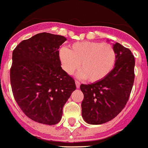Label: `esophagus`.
Masks as SVG:
<instances>
[{"label":"esophagus","instance_id":"esophagus-1","mask_svg":"<svg viewBox=\"0 0 148 148\" xmlns=\"http://www.w3.org/2000/svg\"><path fill=\"white\" fill-rule=\"evenodd\" d=\"M75 86H76V88H79L80 87V82L79 81H75Z\"/></svg>","mask_w":148,"mask_h":148}]
</instances>
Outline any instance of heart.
Instances as JSON below:
<instances>
[{"mask_svg": "<svg viewBox=\"0 0 148 148\" xmlns=\"http://www.w3.org/2000/svg\"><path fill=\"white\" fill-rule=\"evenodd\" d=\"M60 59L63 70L73 75L79 68V76L90 82L102 80L114 68L117 60L115 49L108 42L83 41L61 49Z\"/></svg>", "mask_w": 148, "mask_h": 148, "instance_id": "b5f03b06", "label": "heart"}]
</instances>
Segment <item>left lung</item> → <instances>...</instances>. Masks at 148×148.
Wrapping results in <instances>:
<instances>
[{
    "mask_svg": "<svg viewBox=\"0 0 148 148\" xmlns=\"http://www.w3.org/2000/svg\"><path fill=\"white\" fill-rule=\"evenodd\" d=\"M117 60L114 69L105 79L92 84H82L84 95L82 115L90 125H101L114 119L125 107L134 81V55L119 42L113 47Z\"/></svg>",
    "mask_w": 148,
    "mask_h": 148,
    "instance_id": "left-lung-1",
    "label": "left lung"
}]
</instances>
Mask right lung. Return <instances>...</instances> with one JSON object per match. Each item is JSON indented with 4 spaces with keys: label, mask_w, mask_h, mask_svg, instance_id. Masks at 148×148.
I'll return each mask as SVG.
<instances>
[{
    "label": "right lung",
    "mask_w": 148,
    "mask_h": 148,
    "mask_svg": "<svg viewBox=\"0 0 148 148\" xmlns=\"http://www.w3.org/2000/svg\"><path fill=\"white\" fill-rule=\"evenodd\" d=\"M66 38L40 33L14 49L10 70L14 99L28 118L45 125L61 120L75 80L61 67L59 48Z\"/></svg>",
    "instance_id": "obj_1"
}]
</instances>
